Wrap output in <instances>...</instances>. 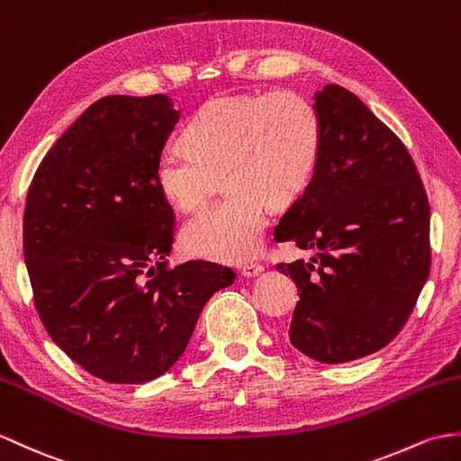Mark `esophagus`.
<instances>
[{"label": "esophagus", "mask_w": 461, "mask_h": 461, "mask_svg": "<svg viewBox=\"0 0 461 461\" xmlns=\"http://www.w3.org/2000/svg\"><path fill=\"white\" fill-rule=\"evenodd\" d=\"M263 271H265V267L259 265V263H248V265L241 267V275L248 276V279H253V276L261 275Z\"/></svg>", "instance_id": "obj_1"}]
</instances>
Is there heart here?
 Returning a JSON list of instances; mask_svg holds the SVG:
<instances>
[{
    "mask_svg": "<svg viewBox=\"0 0 461 461\" xmlns=\"http://www.w3.org/2000/svg\"><path fill=\"white\" fill-rule=\"evenodd\" d=\"M185 137L188 147H165L157 158L160 194L192 210L220 176L228 196L182 226V248L208 261H249L261 248L265 204L291 206L316 175L324 145L316 105L293 90L221 95L190 117Z\"/></svg>",
    "mask_w": 461,
    "mask_h": 461,
    "instance_id": "b5f03b06",
    "label": "heart"
}]
</instances>
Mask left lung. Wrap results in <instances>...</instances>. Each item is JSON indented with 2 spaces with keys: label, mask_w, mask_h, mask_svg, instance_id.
<instances>
[{
  "label": "left lung",
  "mask_w": 461,
  "mask_h": 461,
  "mask_svg": "<svg viewBox=\"0 0 461 461\" xmlns=\"http://www.w3.org/2000/svg\"><path fill=\"white\" fill-rule=\"evenodd\" d=\"M314 105L322 157L273 231L314 255L276 269L301 296L291 344L346 363L387 346L409 320L430 273V206L411 153L356 94L326 84Z\"/></svg>",
  "instance_id": "obj_1"
}]
</instances>
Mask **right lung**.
Instances as JSON below:
<instances>
[{"mask_svg": "<svg viewBox=\"0 0 461 461\" xmlns=\"http://www.w3.org/2000/svg\"><path fill=\"white\" fill-rule=\"evenodd\" d=\"M180 112L165 94L105 95L41 160L27 192L23 251L52 341L94 377L147 383L185 353L228 267L168 269L175 213L155 182Z\"/></svg>", "mask_w": 461, "mask_h": 461, "instance_id": "1", "label": "right lung"}]
</instances>
